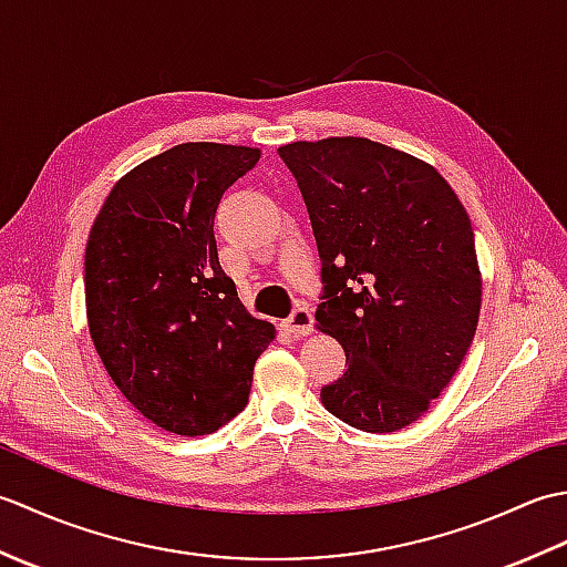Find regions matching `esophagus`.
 <instances>
[{
    "instance_id": "esophagus-1",
    "label": "esophagus",
    "mask_w": 567,
    "mask_h": 567,
    "mask_svg": "<svg viewBox=\"0 0 567 567\" xmlns=\"http://www.w3.org/2000/svg\"><path fill=\"white\" fill-rule=\"evenodd\" d=\"M285 329L290 331L292 336H307L315 331V317H311V309L309 307H297L292 311V317L285 321Z\"/></svg>"
}]
</instances>
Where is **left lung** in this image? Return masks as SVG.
<instances>
[{"label": "left lung", "mask_w": 567, "mask_h": 567, "mask_svg": "<svg viewBox=\"0 0 567 567\" xmlns=\"http://www.w3.org/2000/svg\"><path fill=\"white\" fill-rule=\"evenodd\" d=\"M315 228L319 331L348 370L321 404L348 426L400 431L461 368L483 305L470 216L433 165L370 138L277 148Z\"/></svg>", "instance_id": "8db88e82"}]
</instances>
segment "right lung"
Masks as SVG:
<instances>
[{"mask_svg": "<svg viewBox=\"0 0 567 567\" xmlns=\"http://www.w3.org/2000/svg\"><path fill=\"white\" fill-rule=\"evenodd\" d=\"M258 148L179 143L112 187L84 250L92 343L138 412L204 436L248 404L252 365L275 339L219 265L214 214Z\"/></svg>", "mask_w": 567, "mask_h": 567, "instance_id": "add662e5", "label": "right lung"}]
</instances>
